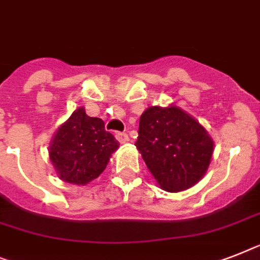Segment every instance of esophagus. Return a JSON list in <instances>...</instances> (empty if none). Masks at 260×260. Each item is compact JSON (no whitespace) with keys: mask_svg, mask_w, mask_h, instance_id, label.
I'll return each instance as SVG.
<instances>
[{"mask_svg":"<svg viewBox=\"0 0 260 260\" xmlns=\"http://www.w3.org/2000/svg\"><path fill=\"white\" fill-rule=\"evenodd\" d=\"M116 139L121 143V144H125L129 141V137L126 134H121V132H116Z\"/></svg>","mask_w":260,"mask_h":260,"instance_id":"obj_1","label":"esophagus"}]
</instances>
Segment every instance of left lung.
Returning <instances> with one entry per match:
<instances>
[{
  "mask_svg": "<svg viewBox=\"0 0 260 260\" xmlns=\"http://www.w3.org/2000/svg\"><path fill=\"white\" fill-rule=\"evenodd\" d=\"M135 145L160 188L168 192L195 185L208 170L214 152L204 126L175 105L145 109Z\"/></svg>",
  "mask_w": 260,
  "mask_h": 260,
  "instance_id": "obj_1",
  "label": "left lung"
}]
</instances>
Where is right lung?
<instances>
[{"mask_svg": "<svg viewBox=\"0 0 260 260\" xmlns=\"http://www.w3.org/2000/svg\"><path fill=\"white\" fill-rule=\"evenodd\" d=\"M119 141L105 131L104 121L76 109L57 129L49 145V159L61 180L85 185L105 170Z\"/></svg>", "mask_w": 260, "mask_h": 260, "instance_id": "add662e5", "label": "right lung"}]
</instances>
